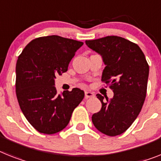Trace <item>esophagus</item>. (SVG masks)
<instances>
[{
	"instance_id": "obj_1",
	"label": "esophagus",
	"mask_w": 161,
	"mask_h": 161,
	"mask_svg": "<svg viewBox=\"0 0 161 161\" xmlns=\"http://www.w3.org/2000/svg\"><path fill=\"white\" fill-rule=\"evenodd\" d=\"M94 93L92 92H85V98L87 99V98H91V97H94Z\"/></svg>"
}]
</instances>
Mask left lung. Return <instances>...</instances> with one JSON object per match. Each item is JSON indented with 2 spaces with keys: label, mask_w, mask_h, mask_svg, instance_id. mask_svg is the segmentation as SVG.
<instances>
[{
  "label": "left lung",
  "mask_w": 161,
  "mask_h": 161,
  "mask_svg": "<svg viewBox=\"0 0 161 161\" xmlns=\"http://www.w3.org/2000/svg\"><path fill=\"white\" fill-rule=\"evenodd\" d=\"M89 48L101 55L106 64L101 81L110 84L114 97L110 100L101 94L97 98L102 106L93 114L96 129L114 137L132 125L142 108L147 95L149 65L141 48L117 36H107L85 42Z\"/></svg>",
  "instance_id": "obj_1"
}]
</instances>
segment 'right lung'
Listing matches in <instances>:
<instances>
[{"mask_svg": "<svg viewBox=\"0 0 161 161\" xmlns=\"http://www.w3.org/2000/svg\"><path fill=\"white\" fill-rule=\"evenodd\" d=\"M83 42L56 35L31 41L16 63V96L23 114L39 133L54 134L69 122L84 92L74 88L58 95L56 75L68 70L70 60Z\"/></svg>", "mask_w": 161, "mask_h": 161, "instance_id": "add662e5", "label": "right lung"}]
</instances>
